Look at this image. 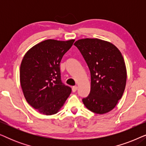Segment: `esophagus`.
<instances>
[{"label": "esophagus", "mask_w": 146, "mask_h": 146, "mask_svg": "<svg viewBox=\"0 0 146 146\" xmlns=\"http://www.w3.org/2000/svg\"><path fill=\"white\" fill-rule=\"evenodd\" d=\"M77 89H78V87L77 86H73L72 88L73 92H76V90H77Z\"/></svg>", "instance_id": "34e87169"}]
</instances>
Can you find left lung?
Listing matches in <instances>:
<instances>
[{"label": "left lung", "instance_id": "left-lung-1", "mask_svg": "<svg viewBox=\"0 0 146 146\" xmlns=\"http://www.w3.org/2000/svg\"><path fill=\"white\" fill-rule=\"evenodd\" d=\"M74 45L90 71V92L82 99L84 104L98 114L109 112L116 106L126 84V67L121 52L110 42L98 38L80 39Z\"/></svg>", "mask_w": 146, "mask_h": 146}]
</instances>
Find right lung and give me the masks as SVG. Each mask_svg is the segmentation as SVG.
<instances>
[{"mask_svg":"<svg viewBox=\"0 0 146 146\" xmlns=\"http://www.w3.org/2000/svg\"><path fill=\"white\" fill-rule=\"evenodd\" d=\"M74 40H46L24 56L20 68L23 94L27 102L44 115L58 112L70 94V88L61 82L60 63Z\"/></svg>","mask_w":146,"mask_h":146,"instance_id":"1","label":"right lung"}]
</instances>
